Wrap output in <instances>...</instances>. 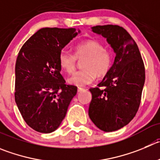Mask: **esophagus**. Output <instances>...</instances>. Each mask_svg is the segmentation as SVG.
<instances>
[{"label":"esophagus","instance_id":"1","mask_svg":"<svg viewBox=\"0 0 160 160\" xmlns=\"http://www.w3.org/2000/svg\"><path fill=\"white\" fill-rule=\"evenodd\" d=\"M83 88H77V91H78V92H82V91H83Z\"/></svg>","mask_w":160,"mask_h":160}]
</instances>
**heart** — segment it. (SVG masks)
<instances>
[{
    "instance_id": "obj_1",
    "label": "heart",
    "mask_w": 160,
    "mask_h": 160,
    "mask_svg": "<svg viewBox=\"0 0 160 160\" xmlns=\"http://www.w3.org/2000/svg\"><path fill=\"white\" fill-rule=\"evenodd\" d=\"M84 59L81 67L68 79V82L78 87L92 83L96 76L102 77L110 71L113 62V54L98 40L88 39L79 43L75 47V54L62 50L59 55V64L67 73L74 72L77 60Z\"/></svg>"
}]
</instances>
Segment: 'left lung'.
<instances>
[{"instance_id": "8db88e82", "label": "left lung", "mask_w": 160, "mask_h": 160, "mask_svg": "<svg viewBox=\"0 0 160 160\" xmlns=\"http://www.w3.org/2000/svg\"><path fill=\"white\" fill-rule=\"evenodd\" d=\"M116 53L114 62L98 87L90 88L91 120L105 132L115 131L135 117L141 100L145 68L137 43L129 32L118 25L95 26Z\"/></svg>"}]
</instances>
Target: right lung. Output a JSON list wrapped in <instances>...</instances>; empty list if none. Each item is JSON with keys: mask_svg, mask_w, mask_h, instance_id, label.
<instances>
[{"mask_svg": "<svg viewBox=\"0 0 160 160\" xmlns=\"http://www.w3.org/2000/svg\"><path fill=\"white\" fill-rule=\"evenodd\" d=\"M77 33L76 28H42L18 53L15 100L23 120L37 132L56 130L77 94V88L66 84L60 73L59 55Z\"/></svg>", "mask_w": 160, "mask_h": 160, "instance_id": "right-lung-1", "label": "right lung"}]
</instances>
